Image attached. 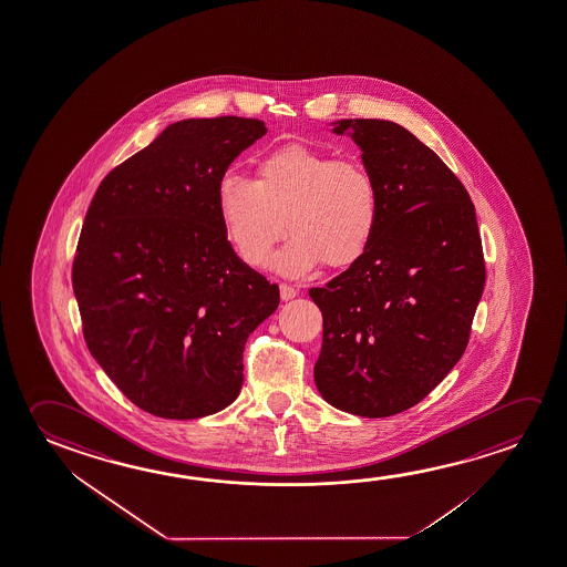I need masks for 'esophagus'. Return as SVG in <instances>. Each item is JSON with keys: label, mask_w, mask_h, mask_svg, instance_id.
Returning a JSON list of instances; mask_svg holds the SVG:
<instances>
[{"label": "esophagus", "mask_w": 567, "mask_h": 567, "mask_svg": "<svg viewBox=\"0 0 567 567\" xmlns=\"http://www.w3.org/2000/svg\"><path fill=\"white\" fill-rule=\"evenodd\" d=\"M280 290V298L282 300H290V298H295L298 295V290L295 287H290V285H287V282H282L279 287Z\"/></svg>", "instance_id": "obj_1"}]
</instances>
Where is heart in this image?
Returning a JSON list of instances; mask_svg holds the SVG:
<instances>
[{
    "label": "heart",
    "mask_w": 567,
    "mask_h": 567,
    "mask_svg": "<svg viewBox=\"0 0 567 567\" xmlns=\"http://www.w3.org/2000/svg\"><path fill=\"white\" fill-rule=\"evenodd\" d=\"M219 221L237 257L262 269L272 247L292 234L275 269L302 277L320 267H349L365 255L379 226V188L359 161L290 143L257 161V178L224 176Z\"/></svg>",
    "instance_id": "b5f03b06"
}]
</instances>
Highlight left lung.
Listing matches in <instances>:
<instances>
[{
	"instance_id": "left-lung-1",
	"label": "left lung",
	"mask_w": 567,
	"mask_h": 567,
	"mask_svg": "<svg viewBox=\"0 0 567 567\" xmlns=\"http://www.w3.org/2000/svg\"><path fill=\"white\" fill-rule=\"evenodd\" d=\"M379 188L365 255L326 287L315 381L323 401L365 419L419 404L470 343L485 287L475 206L462 181L399 123L341 120Z\"/></svg>"
}]
</instances>
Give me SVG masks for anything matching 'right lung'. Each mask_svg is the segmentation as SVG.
Returning a JSON list of instances; mask_svg holds the SVG:
<instances>
[{"mask_svg": "<svg viewBox=\"0 0 567 567\" xmlns=\"http://www.w3.org/2000/svg\"><path fill=\"white\" fill-rule=\"evenodd\" d=\"M267 133L236 115L168 125L97 186L72 262L82 333L117 389L161 419L236 401L245 341L279 306L219 221L218 184Z\"/></svg>", "mask_w": 567, "mask_h": 567, "instance_id": "add662e5", "label": "right lung"}]
</instances>
